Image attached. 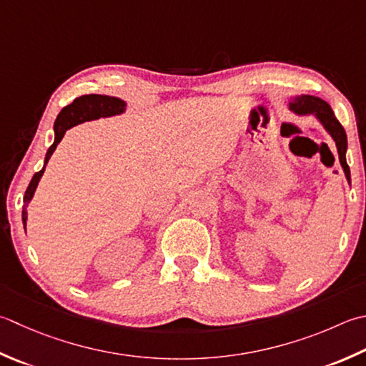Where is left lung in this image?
<instances>
[{"label": "left lung", "instance_id": "left-lung-1", "mask_svg": "<svg viewBox=\"0 0 366 366\" xmlns=\"http://www.w3.org/2000/svg\"><path fill=\"white\" fill-rule=\"evenodd\" d=\"M290 111H293L298 116H307V114H314L316 119L320 122L322 127L325 128L328 134L332 136L336 149H338V155H340V163L342 169H345V174L347 182L350 184V169L349 164L346 162V150H347V136L345 128L338 122V119L335 117V114L332 111L330 104L324 99H320L317 97L312 95H302V97H295L289 103Z\"/></svg>", "mask_w": 366, "mask_h": 366}]
</instances>
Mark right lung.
<instances>
[{"mask_svg": "<svg viewBox=\"0 0 366 366\" xmlns=\"http://www.w3.org/2000/svg\"><path fill=\"white\" fill-rule=\"evenodd\" d=\"M127 103L124 99L116 98V97H107V95H84L76 98L73 103L64 106L63 109L60 111L59 116H56V120L54 124V132H55V139L54 144L49 147L46 159H44V167H42L41 171H38L31 179L30 185L25 192L24 197V211H21V220H24V227H26V206L28 203L31 202V198L34 195V190L38 187L39 179L44 174L46 164L49 162L50 157H52L54 150L59 146V142L61 141V138L66 133V130H69L71 127H76L79 124H84V122L89 120H97L99 117H111V116H119V114L125 112Z\"/></svg>", "mask_w": 366, "mask_h": 366, "instance_id": "add662e5", "label": "right lung"}]
</instances>
